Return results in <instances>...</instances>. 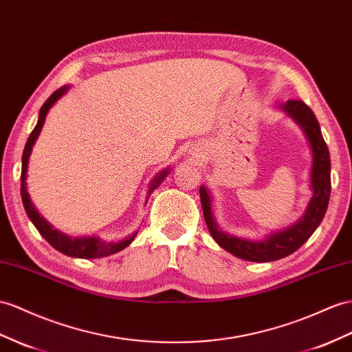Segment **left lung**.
I'll use <instances>...</instances> for the list:
<instances>
[{
    "label": "left lung",
    "instance_id": "obj_1",
    "mask_svg": "<svg viewBox=\"0 0 352 352\" xmlns=\"http://www.w3.org/2000/svg\"><path fill=\"white\" fill-rule=\"evenodd\" d=\"M281 108L287 114H290L303 129L312 150L311 187L314 195L308 208H306L303 217L299 221L294 223L290 228L276 232L269 238L257 242L230 236L219 230L211 212L210 193L204 186L199 188L204 217L212 238L220 247L229 251L230 254L248 260V262H274V260L293 254L296 250H299L311 238L315 229L320 226L324 215H326L330 199V155L327 144L321 135L317 117L300 99H288Z\"/></svg>",
    "mask_w": 352,
    "mask_h": 352
}]
</instances>
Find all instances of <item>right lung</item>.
<instances>
[{
    "label": "right lung",
    "mask_w": 352,
    "mask_h": 352,
    "mask_svg": "<svg viewBox=\"0 0 352 352\" xmlns=\"http://www.w3.org/2000/svg\"><path fill=\"white\" fill-rule=\"evenodd\" d=\"M67 90H68V86H62L58 90H55V92H53L47 98V101L44 102L43 107L40 108L38 122H37V124H35L34 131L31 132L28 141H26V146H25L23 155H22V174H21L22 202H23L26 214H28V217L34 223V226L37 228V230L41 233L43 238L46 239L53 248H56L58 251H60V253H64V254L71 256V257H80V258L105 257V256L114 254V253H117V251H122L123 248L128 247L131 242L133 241V238H135V235H137V233H133L132 236L126 238L120 242H104L101 239H98L96 236H83V238L67 236V235H64V233L52 229L50 224L41 217L37 210L34 208V205L30 201V195H28V192H26V183H25L26 182V169H28V160H30V156H31L32 146L38 138V135H40L41 128L44 124V120H46V116L52 108V105L55 104L58 99L67 92ZM168 173H169V170L166 169V170H164V173H160L155 179H153L148 195L153 190H155L156 187H159V184L162 183V179L166 177Z\"/></svg>",
    "instance_id": "right-lung-1"
}]
</instances>
